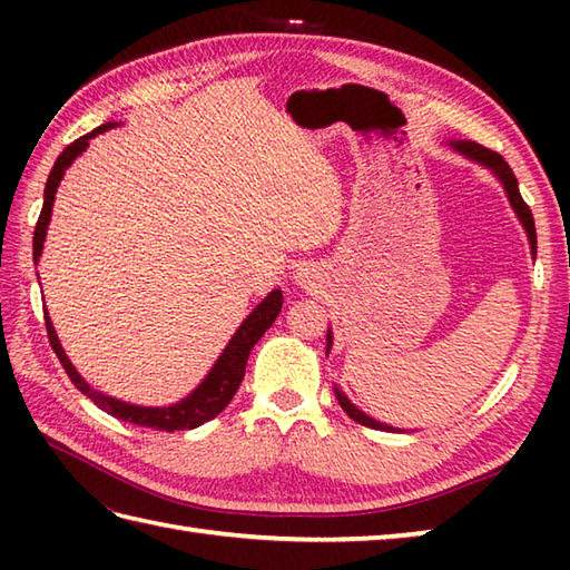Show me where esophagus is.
Listing matches in <instances>:
<instances>
[{"label": "esophagus", "mask_w": 570, "mask_h": 570, "mask_svg": "<svg viewBox=\"0 0 570 570\" xmlns=\"http://www.w3.org/2000/svg\"><path fill=\"white\" fill-rule=\"evenodd\" d=\"M294 278H296V284H298V286L308 288V286L313 284V278H316V274H313V269H308V266H298L296 274H294Z\"/></svg>", "instance_id": "esophagus-1"}]
</instances>
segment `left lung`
<instances>
[{"mask_svg": "<svg viewBox=\"0 0 570 570\" xmlns=\"http://www.w3.org/2000/svg\"><path fill=\"white\" fill-rule=\"evenodd\" d=\"M448 147L455 149L460 156H465V159L490 168V171L494 174V178L500 180L504 193H507V198H510V205H512L514 215L519 217V223H522L524 233H527V237H529L531 254H534V257H537V227H534V217H531V210H529V205L524 203L522 193H519V184H517V178H514V171L510 168V164H507L498 151H490V149H485V147H480V144H475V141H448ZM325 343H328V345H325V353H328V350L333 347V331H331V328H328V337H325ZM333 392H335L337 404L343 406L345 414H347L350 419H353V421L362 423V426H370V429H377V431H402V429L386 426V423H382V421H377V419H372L370 414H365V411L357 409L353 402H350L347 394L341 390V386H333Z\"/></svg>", "mask_w": 570, "mask_h": 570, "instance_id": "left-lung-1", "label": "left lung"}]
</instances>
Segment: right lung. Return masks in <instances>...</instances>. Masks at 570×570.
I'll return each instance as SVG.
<instances>
[{"mask_svg": "<svg viewBox=\"0 0 570 570\" xmlns=\"http://www.w3.org/2000/svg\"><path fill=\"white\" fill-rule=\"evenodd\" d=\"M117 125L119 122H107L98 129H92L90 135H85L72 144H68L63 154L56 159L51 174H48L46 188H43V208L39 215V223H36V229H33V264H39V259H41L48 223H51V213H53L56 190L60 186V180H63L68 166L76 161L85 149H88L92 137H98V135H102V131L112 129ZM282 304H284L282 288H274V292H269V296H264L262 304L254 308L245 321H242L235 335L229 337V343L225 345L220 357L215 360V365L210 367L208 374H205L196 390H193L186 399H180V402L168 404V406H139V404H129V402H122V399H115L110 394L92 390V386L82 380V374L72 367V362L68 360L66 350H63V345H60L58 335H56L53 323H51V318H48V311H46V331H48V341H51L53 353L58 355L60 365H63V370L68 372L70 382L76 384L78 390L90 399V402L98 404L102 411H107V414L115 419L137 423V426H147L154 431L171 433V431L198 429L200 423L215 419L229 402H233L235 392L239 390V382H242V377H245V367H247V357L252 353V347L257 345L259 337L272 328V323L276 321L278 311H282Z\"/></svg>", "mask_w": 570, "mask_h": 570, "instance_id": "obj_1", "label": "right lung"}]
</instances>
